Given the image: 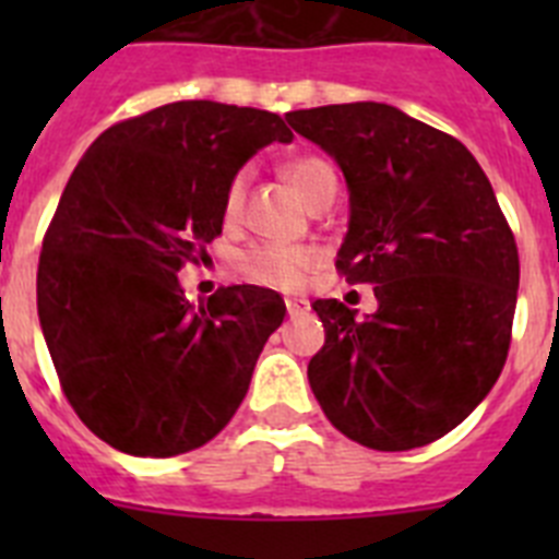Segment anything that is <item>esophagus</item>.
<instances>
[{"mask_svg": "<svg viewBox=\"0 0 559 559\" xmlns=\"http://www.w3.org/2000/svg\"><path fill=\"white\" fill-rule=\"evenodd\" d=\"M285 310H288V316H290V319H294V316L308 313L310 305L305 302V299H294V296H288V299H285Z\"/></svg>", "mask_w": 559, "mask_h": 559, "instance_id": "1", "label": "esophagus"}]
</instances>
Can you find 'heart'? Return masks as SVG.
<instances>
[{"mask_svg":"<svg viewBox=\"0 0 559 559\" xmlns=\"http://www.w3.org/2000/svg\"><path fill=\"white\" fill-rule=\"evenodd\" d=\"M285 176L296 192L308 201L310 206L319 204L324 195L335 192V170L319 156H294L285 162ZM251 187V167H240L229 179L224 192V218L237 224L246 210ZM319 254L310 246H276L263 243L246 251L240 257V271L246 280L265 288H296L302 283V276L316 265Z\"/></svg>","mask_w":559,"mask_h":559,"instance_id":"obj_1","label":"heart"}]
</instances>
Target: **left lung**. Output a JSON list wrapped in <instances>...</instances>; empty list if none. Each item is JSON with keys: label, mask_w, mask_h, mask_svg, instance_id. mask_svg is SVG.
Listing matches in <instances>:
<instances>
[{"label": "left lung", "mask_w": 559, "mask_h": 559, "mask_svg": "<svg viewBox=\"0 0 559 559\" xmlns=\"http://www.w3.org/2000/svg\"><path fill=\"white\" fill-rule=\"evenodd\" d=\"M288 122L344 170L349 229L335 269L378 299L369 319L316 299L324 347L308 364L310 389L358 445H428L501 374L521 280L515 235L451 133L386 103L305 108Z\"/></svg>", "instance_id": "obj_1"}]
</instances>
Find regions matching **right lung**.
Instances as JSON below:
<instances>
[{
  "instance_id": "add662e5",
  "label": "right lung",
  "mask_w": 559,
  "mask_h": 559,
  "mask_svg": "<svg viewBox=\"0 0 559 559\" xmlns=\"http://www.w3.org/2000/svg\"><path fill=\"white\" fill-rule=\"evenodd\" d=\"M274 140H294L280 114L167 103L106 128L69 176L38 257V319L69 406L117 451H195L243 403L283 299L231 285L192 308L179 271L224 229L231 176Z\"/></svg>"
}]
</instances>
